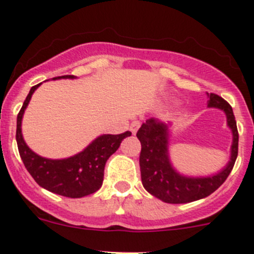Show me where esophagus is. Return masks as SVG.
Segmentation results:
<instances>
[{"label": "esophagus", "mask_w": 254, "mask_h": 254, "mask_svg": "<svg viewBox=\"0 0 254 254\" xmlns=\"http://www.w3.org/2000/svg\"><path fill=\"white\" fill-rule=\"evenodd\" d=\"M140 122H137V120H134V122L131 123V125H130V131L132 132V134H136L138 130V127H140Z\"/></svg>", "instance_id": "esophagus-1"}]
</instances>
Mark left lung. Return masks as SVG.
I'll return each instance as SVG.
<instances>
[{
    "label": "left lung",
    "mask_w": 254,
    "mask_h": 254,
    "mask_svg": "<svg viewBox=\"0 0 254 254\" xmlns=\"http://www.w3.org/2000/svg\"><path fill=\"white\" fill-rule=\"evenodd\" d=\"M208 107L224 111L228 127L233 131L231 157L226 167L218 174L204 178H190L179 174L173 168L168 153L170 124L151 118L138 129L141 142L140 170L143 188L165 203H189L204 198L220 188L233 170L239 152V132L231 106L215 93L208 95Z\"/></svg>",
    "instance_id": "8db88e82"
}]
</instances>
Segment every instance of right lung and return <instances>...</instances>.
Returning a JSON list of instances; mask_svg holds the SVG:
<instances>
[{"instance_id":"obj_1","label":"right lung","mask_w":254,"mask_h":254,"mask_svg":"<svg viewBox=\"0 0 254 254\" xmlns=\"http://www.w3.org/2000/svg\"><path fill=\"white\" fill-rule=\"evenodd\" d=\"M74 75L53 78L74 79ZM41 84L33 86L24 101L17 117V138L20 158L34 180L41 188L53 193L70 198H80L96 192L102 186L107 159L119 148L125 137L131 135L125 131L119 135H101L92 141L84 151L64 159H49L31 151L21 135V119L30 98Z\"/></svg>"}]
</instances>
